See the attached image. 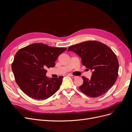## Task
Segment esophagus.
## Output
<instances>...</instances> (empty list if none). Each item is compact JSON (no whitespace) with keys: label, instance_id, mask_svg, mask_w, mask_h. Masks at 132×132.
Here are the masks:
<instances>
[{"label":"esophagus","instance_id":"esophagus-1","mask_svg":"<svg viewBox=\"0 0 132 132\" xmlns=\"http://www.w3.org/2000/svg\"><path fill=\"white\" fill-rule=\"evenodd\" d=\"M69 75H70V76H71L72 78H76V77H77V76H74V75H71V74H70Z\"/></svg>","mask_w":132,"mask_h":132}]
</instances>
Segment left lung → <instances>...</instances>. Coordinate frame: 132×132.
Masks as SVG:
<instances>
[{
	"instance_id": "1",
	"label": "left lung",
	"mask_w": 132,
	"mask_h": 132,
	"mask_svg": "<svg viewBox=\"0 0 132 132\" xmlns=\"http://www.w3.org/2000/svg\"><path fill=\"white\" fill-rule=\"evenodd\" d=\"M68 51L77 54L82 64L92 70L90 79L83 76V83L79 90L90 97L104 95L117 80L119 62L112 50L97 41H87L71 46Z\"/></svg>"
}]
</instances>
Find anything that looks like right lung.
Listing matches in <instances>:
<instances>
[{
  "label": "right lung",
  "instance_id": "right-lung-1",
  "mask_svg": "<svg viewBox=\"0 0 132 132\" xmlns=\"http://www.w3.org/2000/svg\"><path fill=\"white\" fill-rule=\"evenodd\" d=\"M65 48L49 47L41 43H33L19 50L12 70L16 83L28 97L36 100L46 99L60 88L63 77L49 78L46 69L53 68L58 56Z\"/></svg>",
  "mask_w": 132,
  "mask_h": 132
}]
</instances>
